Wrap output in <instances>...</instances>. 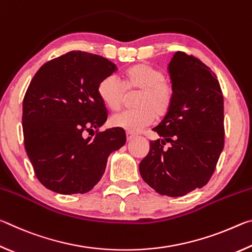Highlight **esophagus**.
<instances>
[{
    "mask_svg": "<svg viewBox=\"0 0 252 252\" xmlns=\"http://www.w3.org/2000/svg\"><path fill=\"white\" fill-rule=\"evenodd\" d=\"M135 138V134L132 133V132H126V140L127 141H131V140H133Z\"/></svg>",
    "mask_w": 252,
    "mask_h": 252,
    "instance_id": "34e87169",
    "label": "esophagus"
}]
</instances>
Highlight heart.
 I'll list each match as a JSON object with an SVG mask.
<instances>
[{
    "instance_id": "1",
    "label": "heart",
    "mask_w": 252,
    "mask_h": 252,
    "mask_svg": "<svg viewBox=\"0 0 252 252\" xmlns=\"http://www.w3.org/2000/svg\"><path fill=\"white\" fill-rule=\"evenodd\" d=\"M96 91L102 103L113 111L122 108L126 93H138L134 101L135 110L116 113L110 119L113 126L129 132L141 131L156 118L164 117L174 97L173 87L164 80V72L147 63L130 67L126 72L123 84L116 74L104 76L97 84Z\"/></svg>"
}]
</instances>
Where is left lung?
Masks as SVG:
<instances>
[{
    "label": "left lung",
    "instance_id": "left-lung-1",
    "mask_svg": "<svg viewBox=\"0 0 252 252\" xmlns=\"http://www.w3.org/2000/svg\"><path fill=\"white\" fill-rule=\"evenodd\" d=\"M168 72L173 103L153 127L160 139L150 142L139 170L158 193L182 197L207 185L222 152L223 95L216 74L192 55L178 51Z\"/></svg>",
    "mask_w": 252,
    "mask_h": 252
}]
</instances>
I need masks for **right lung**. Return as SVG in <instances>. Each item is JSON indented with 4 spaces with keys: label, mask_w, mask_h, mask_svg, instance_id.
<instances>
[{
    "label": "right lung",
    "mask_w": 252,
    "mask_h": 252,
    "mask_svg": "<svg viewBox=\"0 0 252 252\" xmlns=\"http://www.w3.org/2000/svg\"><path fill=\"white\" fill-rule=\"evenodd\" d=\"M117 70L100 55L71 51L46 62L33 76L23 100L24 147L48 189L88 192L101 180L110 153L125 146L123 129L97 132L108 118L97 84Z\"/></svg>",
    "instance_id": "1"
}]
</instances>
